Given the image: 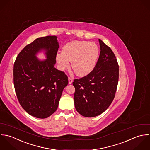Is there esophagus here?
<instances>
[{
    "label": "esophagus",
    "instance_id": "esophagus-1",
    "mask_svg": "<svg viewBox=\"0 0 150 150\" xmlns=\"http://www.w3.org/2000/svg\"><path fill=\"white\" fill-rule=\"evenodd\" d=\"M72 82H73V79H72L71 78L68 77V83H69V85L71 84V83H72Z\"/></svg>",
    "mask_w": 150,
    "mask_h": 150
}]
</instances>
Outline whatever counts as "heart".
Instances as JSON below:
<instances>
[{
  "mask_svg": "<svg viewBox=\"0 0 150 150\" xmlns=\"http://www.w3.org/2000/svg\"><path fill=\"white\" fill-rule=\"evenodd\" d=\"M99 56V48L94 42L73 40L62 47V53L56 54V61L60 69L71 67L76 75L83 77L94 68Z\"/></svg>",
  "mask_w": 150,
  "mask_h": 150,
  "instance_id": "b5f03b06",
  "label": "heart"
}]
</instances>
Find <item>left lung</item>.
Listing matches in <instances>:
<instances>
[{"instance_id": "obj_1", "label": "left lung", "mask_w": 150, "mask_h": 150, "mask_svg": "<svg viewBox=\"0 0 150 150\" xmlns=\"http://www.w3.org/2000/svg\"><path fill=\"white\" fill-rule=\"evenodd\" d=\"M100 53L89 75L72 83L75 88L76 110L85 117H94L104 112L112 102L118 83L119 65L111 49L98 39Z\"/></svg>"}]
</instances>
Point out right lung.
Masks as SVG:
<instances>
[{
	"instance_id": "add662e5",
	"label": "right lung",
	"mask_w": 150,
	"mask_h": 150,
	"mask_svg": "<svg viewBox=\"0 0 150 150\" xmlns=\"http://www.w3.org/2000/svg\"><path fill=\"white\" fill-rule=\"evenodd\" d=\"M59 44L56 36L36 39L18 54L14 64V85L18 101L32 117L44 119L57 109L67 76L54 67ZM43 51L47 59L39 60Z\"/></svg>"
}]
</instances>
